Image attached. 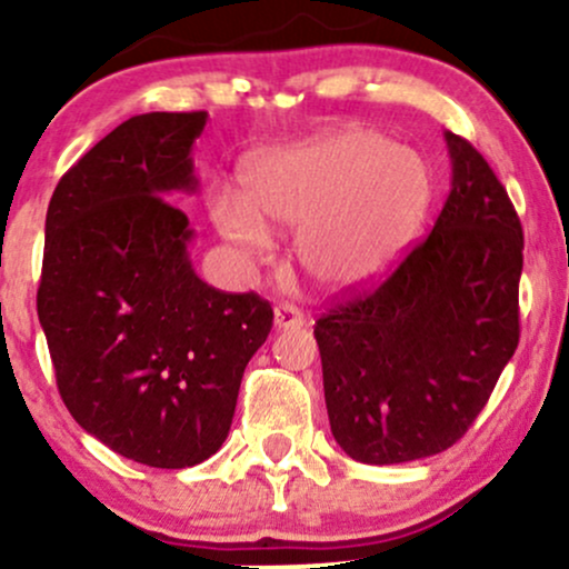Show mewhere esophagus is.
I'll use <instances>...</instances> for the list:
<instances>
[{"label": "esophagus", "mask_w": 569, "mask_h": 569, "mask_svg": "<svg viewBox=\"0 0 569 569\" xmlns=\"http://www.w3.org/2000/svg\"><path fill=\"white\" fill-rule=\"evenodd\" d=\"M276 329H299L305 326V312L293 305H278L276 307Z\"/></svg>", "instance_id": "obj_1"}]
</instances>
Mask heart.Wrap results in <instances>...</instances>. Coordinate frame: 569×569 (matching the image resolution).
Here are the masks:
<instances>
[{
  "label": "heart",
  "mask_w": 569,
  "mask_h": 569,
  "mask_svg": "<svg viewBox=\"0 0 569 569\" xmlns=\"http://www.w3.org/2000/svg\"><path fill=\"white\" fill-rule=\"evenodd\" d=\"M433 202L428 162L369 128L270 147L243 168V200L221 192L211 219L251 259L276 248L270 227L299 230L302 270L326 291H358L390 272Z\"/></svg>",
  "instance_id": "b5f03b06"
}]
</instances>
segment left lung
<instances>
[{
  "mask_svg": "<svg viewBox=\"0 0 569 569\" xmlns=\"http://www.w3.org/2000/svg\"><path fill=\"white\" fill-rule=\"evenodd\" d=\"M443 139L452 189L433 230L377 289L316 321L331 433L369 466L462 439L519 345L521 221L471 143Z\"/></svg>",
  "mask_w": 569,
  "mask_h": 569,
  "instance_id": "left-lung-1",
  "label": "left lung"
}]
</instances>
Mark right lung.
<instances>
[{
  "label": "right lung",
  "mask_w": 569,
  "mask_h": 569,
  "mask_svg": "<svg viewBox=\"0 0 569 569\" xmlns=\"http://www.w3.org/2000/svg\"><path fill=\"white\" fill-rule=\"evenodd\" d=\"M206 112L130 117L58 181L37 312L58 393L82 430L152 468L208 460L230 433L246 363L272 307L202 283L192 230L168 202L194 192Z\"/></svg>",
  "instance_id": "right-lung-1"
}]
</instances>
